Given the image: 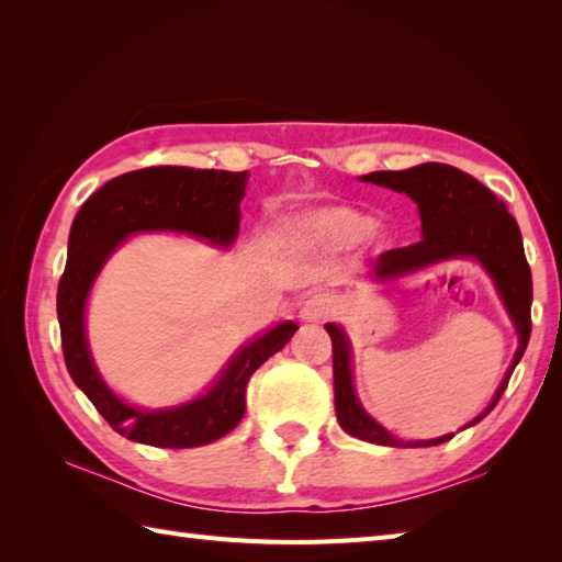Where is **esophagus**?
Segmentation results:
<instances>
[{"mask_svg": "<svg viewBox=\"0 0 562 562\" xmlns=\"http://www.w3.org/2000/svg\"><path fill=\"white\" fill-rule=\"evenodd\" d=\"M336 312V306H333V300L326 294H312L308 300L302 304L300 308V318L308 321V324H321V321L330 318V314Z\"/></svg>", "mask_w": 562, "mask_h": 562, "instance_id": "1", "label": "esophagus"}]
</instances>
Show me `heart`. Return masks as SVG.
I'll return each instance as SVG.
<instances>
[{"mask_svg": "<svg viewBox=\"0 0 562 562\" xmlns=\"http://www.w3.org/2000/svg\"><path fill=\"white\" fill-rule=\"evenodd\" d=\"M288 232L294 244L306 248H345L372 234L374 220L360 210L326 205L294 214Z\"/></svg>", "mask_w": 562, "mask_h": 562, "instance_id": "b5f03b06", "label": "heart"}]
</instances>
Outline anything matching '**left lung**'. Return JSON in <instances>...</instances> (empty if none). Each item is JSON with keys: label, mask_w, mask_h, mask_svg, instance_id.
<instances>
[{"label": "left lung", "mask_w": 562, "mask_h": 562, "mask_svg": "<svg viewBox=\"0 0 562 562\" xmlns=\"http://www.w3.org/2000/svg\"><path fill=\"white\" fill-rule=\"evenodd\" d=\"M360 181L384 186L405 193L420 212L423 238L413 246L393 248L381 254L369 270L372 282L401 280L405 274L432 268L437 262L473 258L491 274L495 290L503 300L512 324L517 328L519 345L507 367L505 379L499 381L493 401L487 408L475 415L469 425L481 423L491 413L499 396L505 393L507 381L519 364L531 336V270L524 256L521 232L515 217L507 212L503 200L487 190L473 176L453 169L449 164H420L405 171H374L362 176ZM333 340V384H336V415L345 432L372 441L381 447H435L445 445L453 435L437 439L403 441L393 437L369 415L355 393L352 381V348L348 333L338 324H326Z\"/></svg>", "instance_id": "8db88e82"}]
</instances>
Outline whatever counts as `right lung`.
Segmentation results:
<instances>
[{
	"label": "right lung",
	"instance_id": "obj_1",
	"mask_svg": "<svg viewBox=\"0 0 562 562\" xmlns=\"http://www.w3.org/2000/svg\"><path fill=\"white\" fill-rule=\"evenodd\" d=\"M248 171L151 166L130 171L101 186L69 229L67 266L57 288V321L63 333L65 364L71 381L87 393L117 435L161 449L202 447L224 437L241 423L246 386L256 369L280 352L296 333L282 324L244 342L205 393L171 408H137L105 384L87 340V302L93 282L130 236L173 232L202 238L212 246L232 248L238 236Z\"/></svg>",
	"mask_w": 562,
	"mask_h": 562
}]
</instances>
